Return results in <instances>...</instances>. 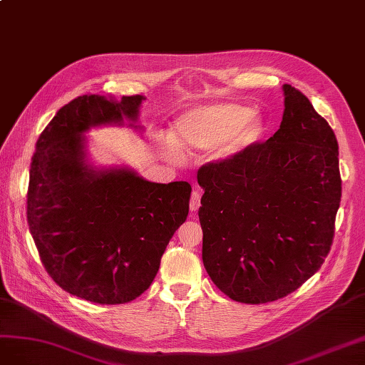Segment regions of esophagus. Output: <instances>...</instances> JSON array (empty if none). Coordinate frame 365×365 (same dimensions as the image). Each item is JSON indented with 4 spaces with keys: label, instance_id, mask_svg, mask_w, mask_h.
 <instances>
[{
    "label": "esophagus",
    "instance_id": "1",
    "mask_svg": "<svg viewBox=\"0 0 365 365\" xmlns=\"http://www.w3.org/2000/svg\"><path fill=\"white\" fill-rule=\"evenodd\" d=\"M200 192L199 191H192L191 194V199H190V210L191 211H197L200 207Z\"/></svg>",
    "mask_w": 365,
    "mask_h": 365
}]
</instances>
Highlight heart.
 Returning <instances> with one entry per match:
<instances>
[{
	"label": "heart",
	"instance_id": "1",
	"mask_svg": "<svg viewBox=\"0 0 365 365\" xmlns=\"http://www.w3.org/2000/svg\"><path fill=\"white\" fill-rule=\"evenodd\" d=\"M262 131L252 110L240 103H212L182 114L174 127L175 140L185 147L210 148L225 140L226 154L237 153Z\"/></svg>",
	"mask_w": 365,
	"mask_h": 365
}]
</instances>
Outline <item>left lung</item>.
Masks as SVG:
<instances>
[{
  "label": "left lung",
  "mask_w": 365,
  "mask_h": 365,
  "mask_svg": "<svg viewBox=\"0 0 365 365\" xmlns=\"http://www.w3.org/2000/svg\"><path fill=\"white\" fill-rule=\"evenodd\" d=\"M278 131L205 163L197 182L206 272L238 303L292 294L324 263L341 202L336 136L310 101L284 84Z\"/></svg>",
  "instance_id": "obj_1"
}]
</instances>
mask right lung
<instances>
[{
  "label": "right lung",
  "mask_w": 365,
  "mask_h": 365,
  "mask_svg": "<svg viewBox=\"0 0 365 365\" xmlns=\"http://www.w3.org/2000/svg\"><path fill=\"white\" fill-rule=\"evenodd\" d=\"M143 99L70 101L41 133L30 163L27 223L41 262L59 287L91 303L123 304L142 295L188 217V182L154 183L127 168L95 170L86 162L81 134L136 120Z\"/></svg>",
  "instance_id": "add662e5"
}]
</instances>
